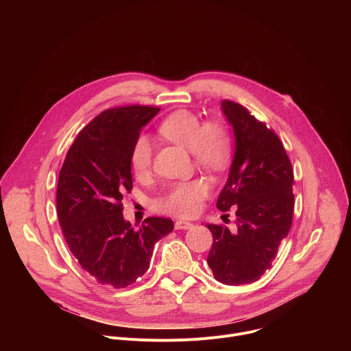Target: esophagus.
<instances>
[{"instance_id": "esophagus-1", "label": "esophagus", "mask_w": 351, "mask_h": 351, "mask_svg": "<svg viewBox=\"0 0 351 351\" xmlns=\"http://www.w3.org/2000/svg\"><path fill=\"white\" fill-rule=\"evenodd\" d=\"M191 228H193V223H191V222H186V221H176V222H175V229L187 230V229H191Z\"/></svg>"}]
</instances>
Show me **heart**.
Masks as SVG:
<instances>
[{
  "mask_svg": "<svg viewBox=\"0 0 351 351\" xmlns=\"http://www.w3.org/2000/svg\"><path fill=\"white\" fill-rule=\"evenodd\" d=\"M158 132L172 143L190 149L194 161L199 165L218 168L228 160L230 137L226 126L219 121L203 122L191 111L178 110L160 123ZM153 156L152 140L140 134L130 149V165L137 176L149 172ZM208 190L207 182L202 179L178 183L157 199L156 206L169 215L191 217L198 213Z\"/></svg>",
  "mask_w": 351,
  "mask_h": 351,
  "instance_id": "1",
  "label": "heart"
}]
</instances>
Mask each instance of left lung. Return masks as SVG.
Here are the masks:
<instances>
[{
    "label": "left lung",
    "instance_id": "8db88e82",
    "mask_svg": "<svg viewBox=\"0 0 351 351\" xmlns=\"http://www.w3.org/2000/svg\"><path fill=\"white\" fill-rule=\"evenodd\" d=\"M222 110L233 126L236 152L217 208H236V229L207 225L213 233L207 263L218 282L237 286L258 280L271 268L291 228L294 176L274 129L230 99H223Z\"/></svg>",
    "mask_w": 351,
    "mask_h": 351
}]
</instances>
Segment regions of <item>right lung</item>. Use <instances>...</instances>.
<instances>
[{
    "mask_svg": "<svg viewBox=\"0 0 351 351\" xmlns=\"http://www.w3.org/2000/svg\"><path fill=\"white\" fill-rule=\"evenodd\" d=\"M158 107L108 108L75 137L60 171L57 213L68 247L98 283L123 289L149 267L156 243L173 230L168 218L123 219L122 199L133 189L130 149Z\"/></svg>",
    "mask_w": 351,
    "mask_h": 351,
    "instance_id": "1",
    "label": "right lung"
}]
</instances>
